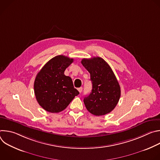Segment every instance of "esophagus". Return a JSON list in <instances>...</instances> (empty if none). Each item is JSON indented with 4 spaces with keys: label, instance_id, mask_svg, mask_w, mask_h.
Listing matches in <instances>:
<instances>
[{
    "label": "esophagus",
    "instance_id": "obj_1",
    "mask_svg": "<svg viewBox=\"0 0 160 160\" xmlns=\"http://www.w3.org/2000/svg\"><path fill=\"white\" fill-rule=\"evenodd\" d=\"M82 89H83V88H82V87H80V88H78V90L79 91V92H80V93H81V92H82Z\"/></svg>",
    "mask_w": 160,
    "mask_h": 160
}]
</instances>
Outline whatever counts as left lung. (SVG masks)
Here are the masks:
<instances>
[{"instance_id":"1","label":"left lung","mask_w":160,"mask_h":160,"mask_svg":"<svg viewBox=\"0 0 160 160\" xmlns=\"http://www.w3.org/2000/svg\"><path fill=\"white\" fill-rule=\"evenodd\" d=\"M81 62L90 73L92 83L90 94L83 99L87 109L96 116L110 112L116 107L121 95L119 83L111 67L99 57L84 58Z\"/></svg>"}]
</instances>
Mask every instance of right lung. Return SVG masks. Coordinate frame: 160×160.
Listing matches in <instances>:
<instances>
[{"mask_svg": "<svg viewBox=\"0 0 160 160\" xmlns=\"http://www.w3.org/2000/svg\"><path fill=\"white\" fill-rule=\"evenodd\" d=\"M73 59L63 55L55 56L45 64L36 76L34 92L39 105L49 112H59L79 94L72 78L64 71Z\"/></svg>", "mask_w": 160, "mask_h": 160, "instance_id": "right-lung-1", "label": "right lung"}]
</instances>
